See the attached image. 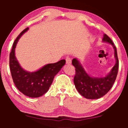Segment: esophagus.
<instances>
[{"instance_id":"34e87169","label":"esophagus","mask_w":128,"mask_h":128,"mask_svg":"<svg viewBox=\"0 0 128 128\" xmlns=\"http://www.w3.org/2000/svg\"><path fill=\"white\" fill-rule=\"evenodd\" d=\"M66 64H70L71 63H72V60H71L70 58H69V57L66 58Z\"/></svg>"}]
</instances>
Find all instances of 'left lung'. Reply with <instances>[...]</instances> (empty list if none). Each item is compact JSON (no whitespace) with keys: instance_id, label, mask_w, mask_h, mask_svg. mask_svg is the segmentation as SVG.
<instances>
[{"instance_id":"left-lung-1","label":"left lung","mask_w":128,"mask_h":128,"mask_svg":"<svg viewBox=\"0 0 128 128\" xmlns=\"http://www.w3.org/2000/svg\"><path fill=\"white\" fill-rule=\"evenodd\" d=\"M102 41L112 45L116 59L114 66L106 77L92 78L86 73L78 59L74 58L72 60V64L76 70V74L74 77L75 87L78 92L87 99H98L106 95L112 87L118 74L119 61L116 46L106 34L104 35Z\"/></svg>"}]
</instances>
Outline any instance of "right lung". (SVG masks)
Listing matches in <instances>:
<instances>
[{"instance_id": "obj_1", "label": "right lung", "mask_w": 128, "mask_h": 128, "mask_svg": "<svg viewBox=\"0 0 128 128\" xmlns=\"http://www.w3.org/2000/svg\"><path fill=\"white\" fill-rule=\"evenodd\" d=\"M28 28L24 30L14 42L10 53L9 65L13 82L17 89L22 94L31 98L40 97L48 92L54 78L64 65V59L54 64H47L34 72H28L22 69L15 56V48L21 36Z\"/></svg>"}]
</instances>
